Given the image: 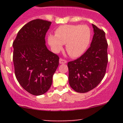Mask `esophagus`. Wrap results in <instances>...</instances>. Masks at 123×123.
<instances>
[{
	"instance_id": "34e87169",
	"label": "esophagus",
	"mask_w": 123,
	"mask_h": 123,
	"mask_svg": "<svg viewBox=\"0 0 123 123\" xmlns=\"http://www.w3.org/2000/svg\"><path fill=\"white\" fill-rule=\"evenodd\" d=\"M67 62V61L66 60H65V59H62V58H60L59 59V63L60 64H66Z\"/></svg>"
}]
</instances>
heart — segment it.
Masks as SVG:
<instances>
[{
  "instance_id": "heart-1",
  "label": "heart",
  "mask_w": 123,
  "mask_h": 123,
  "mask_svg": "<svg viewBox=\"0 0 123 123\" xmlns=\"http://www.w3.org/2000/svg\"><path fill=\"white\" fill-rule=\"evenodd\" d=\"M91 36V30L87 25H63L56 29L55 35H49L48 40L55 52H59L62 48V44H65L69 55L77 58L87 50Z\"/></svg>"
}]
</instances>
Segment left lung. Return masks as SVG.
<instances>
[{
    "label": "left lung",
    "instance_id": "obj_1",
    "mask_svg": "<svg viewBox=\"0 0 123 123\" xmlns=\"http://www.w3.org/2000/svg\"><path fill=\"white\" fill-rule=\"evenodd\" d=\"M94 31L90 46L80 58L68 63L71 87L86 93L96 87L104 79L108 61V43L105 33L92 24Z\"/></svg>",
    "mask_w": 123,
    "mask_h": 123
}]
</instances>
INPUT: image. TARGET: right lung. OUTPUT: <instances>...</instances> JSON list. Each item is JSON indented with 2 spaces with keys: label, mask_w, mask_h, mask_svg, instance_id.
<instances>
[{
  "label": "right lung",
  "mask_w": 123,
  "mask_h": 123,
  "mask_svg": "<svg viewBox=\"0 0 123 123\" xmlns=\"http://www.w3.org/2000/svg\"><path fill=\"white\" fill-rule=\"evenodd\" d=\"M51 24L41 19L28 22L18 31L12 44L16 78L24 89L35 96L49 90L59 65V56L45 44Z\"/></svg>",
  "instance_id": "right-lung-1"
}]
</instances>
